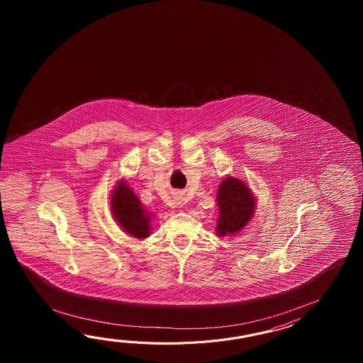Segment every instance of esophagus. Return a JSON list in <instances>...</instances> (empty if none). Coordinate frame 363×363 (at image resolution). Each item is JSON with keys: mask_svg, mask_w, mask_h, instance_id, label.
Segmentation results:
<instances>
[{"mask_svg": "<svg viewBox=\"0 0 363 363\" xmlns=\"http://www.w3.org/2000/svg\"><path fill=\"white\" fill-rule=\"evenodd\" d=\"M178 201V202H177V203H178V206H183V202H182V200H177Z\"/></svg>", "mask_w": 363, "mask_h": 363, "instance_id": "34e87169", "label": "esophagus"}]
</instances>
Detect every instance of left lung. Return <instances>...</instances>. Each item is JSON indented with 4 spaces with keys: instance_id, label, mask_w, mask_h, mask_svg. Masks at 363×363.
Instances as JSON below:
<instances>
[{
    "instance_id": "left-lung-1",
    "label": "left lung",
    "mask_w": 363,
    "mask_h": 363,
    "mask_svg": "<svg viewBox=\"0 0 363 363\" xmlns=\"http://www.w3.org/2000/svg\"><path fill=\"white\" fill-rule=\"evenodd\" d=\"M219 216L216 220V235L219 238L236 235L255 216V194L247 183L233 177H225L220 182L216 194Z\"/></svg>"
}]
</instances>
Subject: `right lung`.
Returning <instances> with one entry per match:
<instances>
[{"instance_id":"right-lung-1","label":"right lung","mask_w":363,"mask_h":363,"mask_svg":"<svg viewBox=\"0 0 363 363\" xmlns=\"http://www.w3.org/2000/svg\"><path fill=\"white\" fill-rule=\"evenodd\" d=\"M110 208L116 223L127 235L147 239L152 231L153 214L143 206L125 180H119L110 197Z\"/></svg>"}]
</instances>
